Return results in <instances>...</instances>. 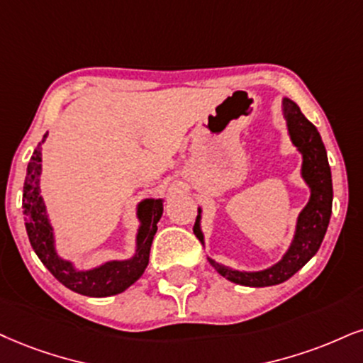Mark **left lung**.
Masks as SVG:
<instances>
[{"label":"left lung","instance_id":"left-lung-1","mask_svg":"<svg viewBox=\"0 0 363 363\" xmlns=\"http://www.w3.org/2000/svg\"><path fill=\"white\" fill-rule=\"evenodd\" d=\"M283 113L288 121V131L293 145L301 151L303 168L301 174L311 189L310 202L303 212L299 213L296 223V234L284 257L269 269L257 272H242L230 269V267L217 264L208 259L210 264L216 267L218 274L232 281L235 284L252 286V288H264V286H274L288 281L294 272L301 269L310 259L318 252L323 237L328 229L330 216H332V172H330L326 150L321 141V136L313 124L303 116L296 102L291 99L283 101ZM195 235L203 244V234L200 230V210L194 225Z\"/></svg>","mask_w":363,"mask_h":363}]
</instances>
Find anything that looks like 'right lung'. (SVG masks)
I'll list each match as a JSON object with an SVG mask.
<instances>
[{
    "instance_id": "right-lung-1",
    "label": "right lung",
    "mask_w": 363,
    "mask_h": 363,
    "mask_svg": "<svg viewBox=\"0 0 363 363\" xmlns=\"http://www.w3.org/2000/svg\"><path fill=\"white\" fill-rule=\"evenodd\" d=\"M47 138V134L43 136ZM42 141V143H43ZM40 143V145H42ZM40 145L33 151L26 168L23 186V217L30 244L43 266L60 281L65 288L84 296L104 298L123 293L145 272L150 261V249L158 230L156 223L163 213V200L146 199L138 205V218L141 227L138 230L136 256L128 261H111L91 271H75L72 262L62 261L53 245V232L48 222L47 210L40 195V173H42V151Z\"/></svg>"
}]
</instances>
